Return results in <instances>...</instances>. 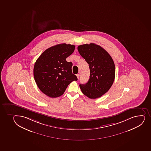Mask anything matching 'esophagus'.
Wrapping results in <instances>:
<instances>
[{"label":"esophagus","mask_w":151,"mask_h":151,"mask_svg":"<svg viewBox=\"0 0 151 151\" xmlns=\"http://www.w3.org/2000/svg\"><path fill=\"white\" fill-rule=\"evenodd\" d=\"M76 76H77V78H78V79H79V77H80V75L79 74H77Z\"/></svg>","instance_id":"obj_1"}]
</instances>
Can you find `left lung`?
<instances>
[{"mask_svg": "<svg viewBox=\"0 0 151 151\" xmlns=\"http://www.w3.org/2000/svg\"><path fill=\"white\" fill-rule=\"evenodd\" d=\"M78 50L89 64L90 70L89 81L80 84L81 91L92 99L100 98L109 90L114 80V60L106 50L93 43L79 45Z\"/></svg>", "mask_w": 151, "mask_h": 151, "instance_id": "1", "label": "left lung"}]
</instances>
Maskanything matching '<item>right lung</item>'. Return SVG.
Listing matches in <instances>:
<instances>
[{
    "label": "right lung",
    "mask_w": 151,
    "mask_h": 151,
    "mask_svg": "<svg viewBox=\"0 0 151 151\" xmlns=\"http://www.w3.org/2000/svg\"><path fill=\"white\" fill-rule=\"evenodd\" d=\"M75 48L74 45L70 44L57 45L45 50L35 62V80L40 90L47 96H61L69 84L77 81L72 72V63L66 60Z\"/></svg>",
    "instance_id": "1"
}]
</instances>
